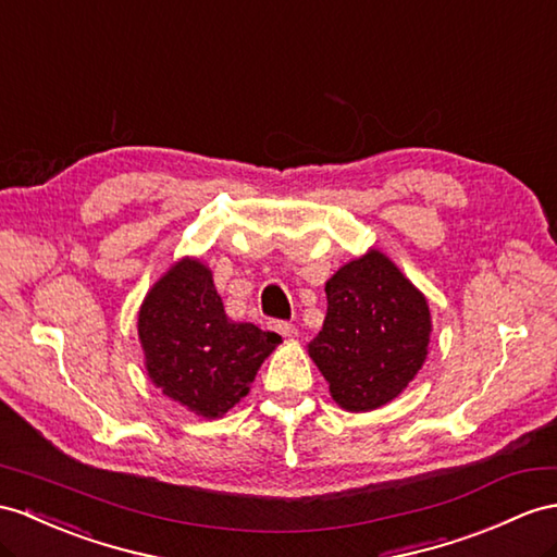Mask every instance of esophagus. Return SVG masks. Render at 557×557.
Here are the masks:
<instances>
[{
	"mask_svg": "<svg viewBox=\"0 0 557 557\" xmlns=\"http://www.w3.org/2000/svg\"><path fill=\"white\" fill-rule=\"evenodd\" d=\"M274 329H276L283 337H295V335H297V329H295L293 323H288V321H278V323L274 325Z\"/></svg>",
	"mask_w": 557,
	"mask_h": 557,
	"instance_id": "obj_1",
	"label": "esophagus"
}]
</instances>
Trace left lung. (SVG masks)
<instances>
[{"mask_svg":"<svg viewBox=\"0 0 557 557\" xmlns=\"http://www.w3.org/2000/svg\"><path fill=\"white\" fill-rule=\"evenodd\" d=\"M325 319L309 357L345 411H373L399 397L423 369L430 345L425 295L381 250L325 281Z\"/></svg>","mask_w":557,"mask_h":557,"instance_id":"left-lung-1","label":"left lung"}]
</instances>
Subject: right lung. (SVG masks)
I'll return each instance as SVG.
<instances>
[{"label":"right lung","instance_id":"right-lung-1","mask_svg":"<svg viewBox=\"0 0 557 557\" xmlns=\"http://www.w3.org/2000/svg\"><path fill=\"white\" fill-rule=\"evenodd\" d=\"M139 341L162 395L196 416L220 418L248 395L281 335L228 319L212 271L184 257L144 297Z\"/></svg>","mask_w":557,"mask_h":557}]
</instances>
